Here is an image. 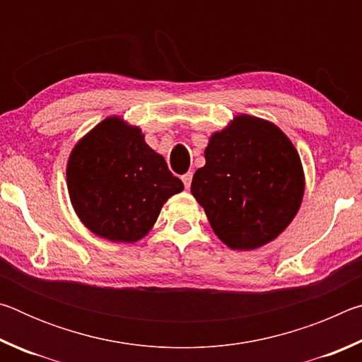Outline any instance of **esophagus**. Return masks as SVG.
Instances as JSON below:
<instances>
[{
    "instance_id": "esophagus-1",
    "label": "esophagus",
    "mask_w": 362,
    "mask_h": 362,
    "mask_svg": "<svg viewBox=\"0 0 362 362\" xmlns=\"http://www.w3.org/2000/svg\"><path fill=\"white\" fill-rule=\"evenodd\" d=\"M192 179H193L192 173H187V174L182 175V182H183V185H185L187 189L189 188V185H192Z\"/></svg>"
}]
</instances>
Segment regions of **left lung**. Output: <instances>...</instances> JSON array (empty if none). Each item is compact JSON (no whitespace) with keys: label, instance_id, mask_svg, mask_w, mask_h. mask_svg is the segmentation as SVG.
Instances as JSON below:
<instances>
[{"label":"left lung","instance_id":"8db88e82","mask_svg":"<svg viewBox=\"0 0 362 362\" xmlns=\"http://www.w3.org/2000/svg\"><path fill=\"white\" fill-rule=\"evenodd\" d=\"M204 158L193 175L192 194L230 249L265 246L297 216L305 193L302 161L276 124L238 115L212 134Z\"/></svg>","mask_w":362,"mask_h":362}]
</instances>
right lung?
I'll use <instances>...</instances> for the list:
<instances>
[{
  "label": "right lung",
  "instance_id": "1",
  "mask_svg": "<svg viewBox=\"0 0 362 362\" xmlns=\"http://www.w3.org/2000/svg\"><path fill=\"white\" fill-rule=\"evenodd\" d=\"M66 187L73 209L89 231L113 243H137L183 183L146 145L140 127L108 116L71 150Z\"/></svg>",
  "mask_w": 362,
  "mask_h": 362
}]
</instances>
